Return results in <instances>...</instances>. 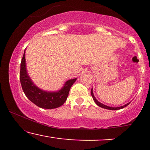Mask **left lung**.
I'll list each match as a JSON object with an SVG mask.
<instances>
[{
	"label": "left lung",
	"mask_w": 150,
	"mask_h": 150,
	"mask_svg": "<svg viewBox=\"0 0 150 150\" xmlns=\"http://www.w3.org/2000/svg\"><path fill=\"white\" fill-rule=\"evenodd\" d=\"M91 95H92V97L93 98V100L94 101V102H95L96 104L98 105V106H100V107H101V108H106V109H108V110H118V109H121V108L125 107V106H127L129 104H130V102H129V103H128V104H126L125 105H124V106H120V107H111V106H106V105H104V104H101V102H99V101H97V99H96L95 97H94V94H93L92 89H91Z\"/></svg>",
	"instance_id": "obj_1"
}]
</instances>
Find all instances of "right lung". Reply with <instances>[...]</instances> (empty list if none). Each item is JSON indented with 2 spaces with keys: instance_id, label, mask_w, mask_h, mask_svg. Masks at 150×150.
Masks as SVG:
<instances>
[{
  "instance_id": "obj_1",
  "label": "right lung",
  "mask_w": 150,
  "mask_h": 150,
  "mask_svg": "<svg viewBox=\"0 0 150 150\" xmlns=\"http://www.w3.org/2000/svg\"><path fill=\"white\" fill-rule=\"evenodd\" d=\"M25 53L20 64V80L22 90L26 97L34 104L42 108L52 109L62 106L66 101L70 87L77 78L67 81L63 87L57 92H46L42 90L34 85L27 74Z\"/></svg>"
}]
</instances>
